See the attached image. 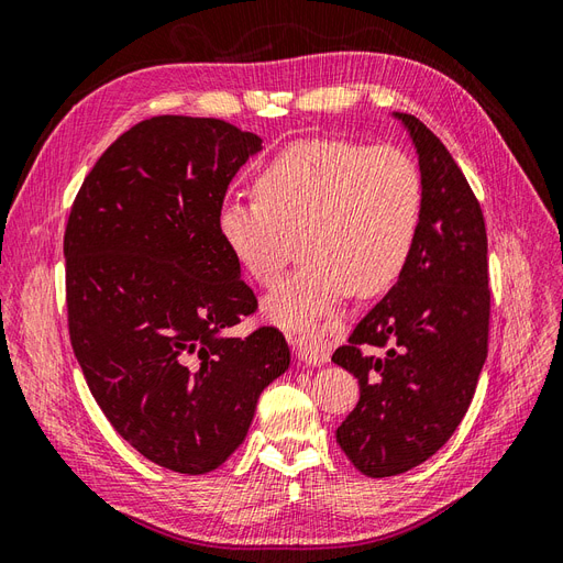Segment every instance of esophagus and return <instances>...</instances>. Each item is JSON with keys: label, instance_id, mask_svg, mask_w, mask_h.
Returning a JSON list of instances; mask_svg holds the SVG:
<instances>
[{"label": "esophagus", "instance_id": "1", "mask_svg": "<svg viewBox=\"0 0 563 563\" xmlns=\"http://www.w3.org/2000/svg\"><path fill=\"white\" fill-rule=\"evenodd\" d=\"M291 340L296 352H298V360L308 366H319V364H327L329 360V350L327 343H323V338L317 331L310 333H291L288 335Z\"/></svg>", "mask_w": 563, "mask_h": 563}]
</instances>
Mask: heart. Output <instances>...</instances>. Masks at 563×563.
Returning a JSON list of instances; mask_svg holds the SVG:
<instances>
[{"label":"heart","mask_w":563,"mask_h":563,"mask_svg":"<svg viewBox=\"0 0 563 563\" xmlns=\"http://www.w3.org/2000/svg\"><path fill=\"white\" fill-rule=\"evenodd\" d=\"M255 197H225L216 230L232 261L275 286L300 240V272L263 302L272 323L308 329L354 291L380 294L399 279L418 240L422 178L395 145L305 139L255 176Z\"/></svg>","instance_id":"heart-1"}]
</instances>
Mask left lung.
Returning a JSON list of instances; mask_svg holds the SVG:
<instances>
[{
  "label": "left lung",
  "mask_w": 563,
  "mask_h": 563,
  "mask_svg": "<svg viewBox=\"0 0 563 563\" xmlns=\"http://www.w3.org/2000/svg\"><path fill=\"white\" fill-rule=\"evenodd\" d=\"M391 117L418 157V240L397 284L331 356L360 380V401L340 422L335 441L373 479L418 467L451 439L486 362L490 312L479 201L420 119Z\"/></svg>",
  "instance_id": "left-lung-1"
}]
</instances>
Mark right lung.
<instances>
[{"instance_id":"obj_1","label":"right lung","mask_w":563,"mask_h":563,"mask_svg":"<svg viewBox=\"0 0 563 563\" xmlns=\"http://www.w3.org/2000/svg\"><path fill=\"white\" fill-rule=\"evenodd\" d=\"M261 150L223 119H145L96 162L67 220V323L84 378L122 439L172 472L223 465L291 364L277 329L228 335L255 296L216 216Z\"/></svg>"}]
</instances>
